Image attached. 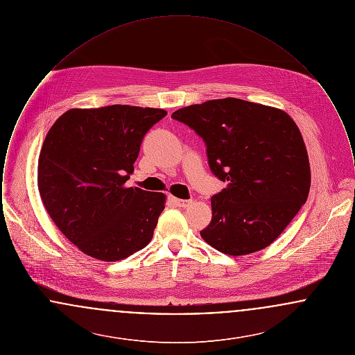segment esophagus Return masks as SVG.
<instances>
[{
  "label": "esophagus",
  "instance_id": "34e87169",
  "mask_svg": "<svg viewBox=\"0 0 355 355\" xmlns=\"http://www.w3.org/2000/svg\"><path fill=\"white\" fill-rule=\"evenodd\" d=\"M171 201L175 203L177 206H180V207H187L191 203L190 200H180V198H175V197H171Z\"/></svg>",
  "mask_w": 355,
  "mask_h": 355
}]
</instances>
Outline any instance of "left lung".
<instances>
[{
  "instance_id": "obj_1",
  "label": "left lung",
  "mask_w": 355,
  "mask_h": 355,
  "mask_svg": "<svg viewBox=\"0 0 355 355\" xmlns=\"http://www.w3.org/2000/svg\"><path fill=\"white\" fill-rule=\"evenodd\" d=\"M171 119L202 138L209 168L227 182L211 197L203 239L229 255L269 246L310 190L309 158L295 122L282 110L239 98L191 105Z\"/></svg>"
}]
</instances>
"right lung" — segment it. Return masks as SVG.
<instances>
[{"label":"right lung","mask_w":355,"mask_h":355,"mask_svg":"<svg viewBox=\"0 0 355 355\" xmlns=\"http://www.w3.org/2000/svg\"><path fill=\"white\" fill-rule=\"evenodd\" d=\"M166 114L112 105L71 109L51 126L38 158V190L53 222L81 252L114 262L152 241L165 196L123 184L144 137Z\"/></svg>","instance_id":"add662e5"}]
</instances>
